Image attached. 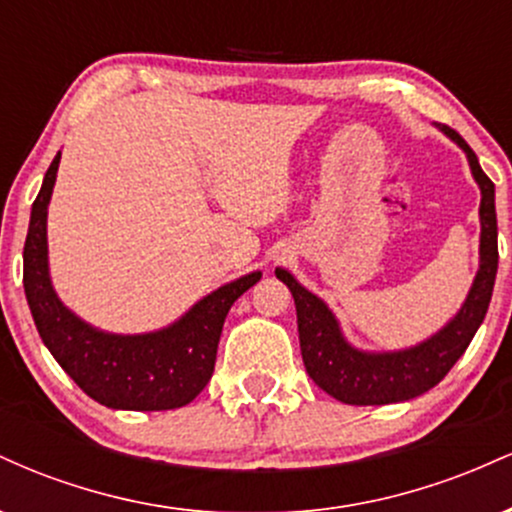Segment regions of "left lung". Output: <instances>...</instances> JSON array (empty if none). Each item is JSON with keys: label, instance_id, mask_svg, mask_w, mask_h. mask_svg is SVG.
Instances as JSON below:
<instances>
[{"label": "left lung", "instance_id": "left-lung-1", "mask_svg": "<svg viewBox=\"0 0 512 512\" xmlns=\"http://www.w3.org/2000/svg\"><path fill=\"white\" fill-rule=\"evenodd\" d=\"M467 154L469 168L481 190L479 221V269L462 308L445 327L421 344L399 351H363L349 344L334 313L322 298L310 293L286 269L276 267V279L289 286L298 315V339L305 370L317 387L344 404L368 407V404H392L414 399L436 387L467 351L489 310L493 284L498 272V226H496V190L489 175L479 166V158L460 134L440 127Z\"/></svg>", "mask_w": 512, "mask_h": 512}]
</instances>
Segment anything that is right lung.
Listing matches in <instances>:
<instances>
[{"instance_id":"1","label":"right lung","mask_w":512,"mask_h":512,"mask_svg":"<svg viewBox=\"0 0 512 512\" xmlns=\"http://www.w3.org/2000/svg\"><path fill=\"white\" fill-rule=\"evenodd\" d=\"M62 154L57 151L31 209L23 245V289L40 339L88 397L110 409L166 411L190 404L214 373L216 349L231 305L262 272L223 284L173 325L144 334L103 332L60 301L48 264V204Z\"/></svg>"}]
</instances>
